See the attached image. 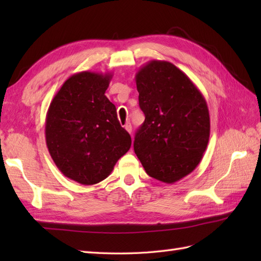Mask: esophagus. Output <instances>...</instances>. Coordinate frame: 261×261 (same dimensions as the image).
I'll use <instances>...</instances> for the list:
<instances>
[{
  "mask_svg": "<svg viewBox=\"0 0 261 261\" xmlns=\"http://www.w3.org/2000/svg\"><path fill=\"white\" fill-rule=\"evenodd\" d=\"M124 129L129 132V134H131L132 132V126H131V123H126L125 125H124Z\"/></svg>",
  "mask_w": 261,
  "mask_h": 261,
  "instance_id": "obj_1",
  "label": "esophagus"
}]
</instances>
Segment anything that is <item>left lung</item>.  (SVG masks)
I'll return each instance as SVG.
<instances>
[{
	"mask_svg": "<svg viewBox=\"0 0 261 261\" xmlns=\"http://www.w3.org/2000/svg\"><path fill=\"white\" fill-rule=\"evenodd\" d=\"M145 122L134 148L146 173L173 184L201 162L210 138L206 101L195 84L175 65L151 60L136 74Z\"/></svg>",
	"mask_w": 261,
	"mask_h": 261,
	"instance_id": "8db88e82",
	"label": "left lung"
}]
</instances>
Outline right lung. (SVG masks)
I'll return each instance as SVG.
<instances>
[{
	"label": "right lung",
	"instance_id": "add662e5",
	"mask_svg": "<svg viewBox=\"0 0 261 261\" xmlns=\"http://www.w3.org/2000/svg\"><path fill=\"white\" fill-rule=\"evenodd\" d=\"M111 73L81 71L66 81L49 105L46 143L58 169L82 185L111 174L131 147L113 103L105 96Z\"/></svg>",
	"mask_w": 261,
	"mask_h": 261
}]
</instances>
